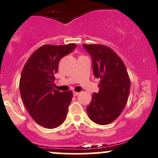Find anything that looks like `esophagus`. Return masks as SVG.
I'll return each mask as SVG.
<instances>
[{
    "label": "esophagus",
    "mask_w": 158,
    "mask_h": 158,
    "mask_svg": "<svg viewBox=\"0 0 158 158\" xmlns=\"http://www.w3.org/2000/svg\"><path fill=\"white\" fill-rule=\"evenodd\" d=\"M79 92H76V91L73 92V96H78V95H79Z\"/></svg>",
    "instance_id": "1"
}]
</instances>
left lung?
<instances>
[{"instance_id": "8db88e82", "label": "left lung", "mask_w": 158, "mask_h": 158, "mask_svg": "<svg viewBox=\"0 0 158 158\" xmlns=\"http://www.w3.org/2000/svg\"><path fill=\"white\" fill-rule=\"evenodd\" d=\"M91 55L93 73L100 79L99 93H93L86 108L90 120L100 125L114 121L124 109L131 89L126 66L112 48L103 45L83 44Z\"/></svg>"}]
</instances>
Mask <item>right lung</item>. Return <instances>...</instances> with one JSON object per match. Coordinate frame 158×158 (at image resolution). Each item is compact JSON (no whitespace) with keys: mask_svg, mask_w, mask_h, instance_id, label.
Listing matches in <instances>:
<instances>
[{"mask_svg":"<svg viewBox=\"0 0 158 158\" xmlns=\"http://www.w3.org/2000/svg\"><path fill=\"white\" fill-rule=\"evenodd\" d=\"M76 45H45L35 50L23 68L19 86L21 99L32 119L48 129L58 127L66 118L73 92L53 88L60 59Z\"/></svg>","mask_w":158,"mask_h":158,"instance_id":"obj_1","label":"right lung"}]
</instances>
